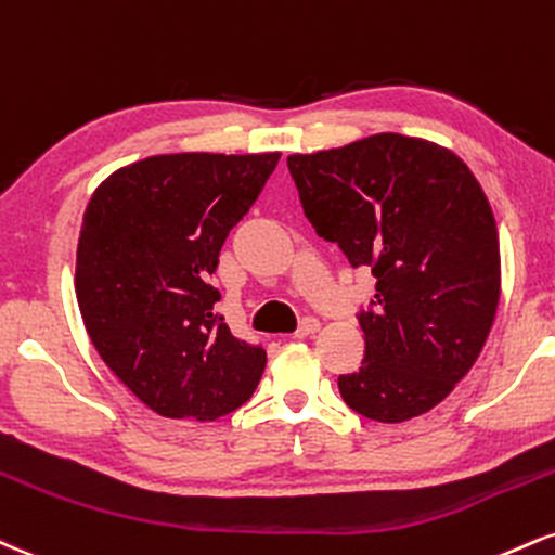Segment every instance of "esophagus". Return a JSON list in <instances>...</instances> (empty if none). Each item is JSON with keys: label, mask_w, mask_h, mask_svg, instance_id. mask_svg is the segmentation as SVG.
<instances>
[{"label": "esophagus", "mask_w": 555, "mask_h": 555, "mask_svg": "<svg viewBox=\"0 0 555 555\" xmlns=\"http://www.w3.org/2000/svg\"><path fill=\"white\" fill-rule=\"evenodd\" d=\"M318 331H320V320L305 318L302 325H299V331H297V338H310V336H315Z\"/></svg>", "instance_id": "obj_1"}]
</instances>
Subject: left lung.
Here are the masks:
<instances>
[{
	"mask_svg": "<svg viewBox=\"0 0 555 555\" xmlns=\"http://www.w3.org/2000/svg\"><path fill=\"white\" fill-rule=\"evenodd\" d=\"M286 165L318 235L377 276L375 310L359 315L362 366L338 377L341 398L379 424L424 416L468 375L496 318L489 198L455 152L390 131Z\"/></svg>",
	"mask_w": 555,
	"mask_h": 555,
	"instance_id": "left-lung-1",
	"label": "left lung"
}]
</instances>
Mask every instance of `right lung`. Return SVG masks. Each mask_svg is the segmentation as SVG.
I'll list each match as a JSON object with an SVG mask.
<instances>
[{
  "instance_id": "right-lung-1",
  "label": "right lung",
  "mask_w": 555,
  "mask_h": 555,
  "mask_svg": "<svg viewBox=\"0 0 555 555\" xmlns=\"http://www.w3.org/2000/svg\"><path fill=\"white\" fill-rule=\"evenodd\" d=\"M279 157L152 155L111 172L87 204L75 271L87 336L159 416L222 418L263 375L266 351L214 315L209 282Z\"/></svg>"
}]
</instances>
